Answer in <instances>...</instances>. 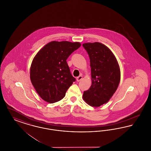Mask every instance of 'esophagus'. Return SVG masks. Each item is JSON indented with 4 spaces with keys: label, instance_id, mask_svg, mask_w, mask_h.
I'll use <instances>...</instances> for the list:
<instances>
[{
    "label": "esophagus",
    "instance_id": "1",
    "mask_svg": "<svg viewBox=\"0 0 151 151\" xmlns=\"http://www.w3.org/2000/svg\"><path fill=\"white\" fill-rule=\"evenodd\" d=\"M82 79H83V76H78V77L76 78V81L79 82V81H80Z\"/></svg>",
    "mask_w": 151,
    "mask_h": 151
}]
</instances>
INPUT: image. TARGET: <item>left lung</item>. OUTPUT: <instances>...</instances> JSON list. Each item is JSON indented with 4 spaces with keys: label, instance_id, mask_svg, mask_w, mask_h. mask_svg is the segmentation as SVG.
<instances>
[{
    "label": "left lung",
    "instance_id": "left-lung-1",
    "mask_svg": "<svg viewBox=\"0 0 151 151\" xmlns=\"http://www.w3.org/2000/svg\"><path fill=\"white\" fill-rule=\"evenodd\" d=\"M90 58L92 85L84 92L83 100L90 106L99 107L107 103L121 80L120 67L115 55L100 42L83 44Z\"/></svg>",
    "mask_w": 151,
    "mask_h": 151
}]
</instances>
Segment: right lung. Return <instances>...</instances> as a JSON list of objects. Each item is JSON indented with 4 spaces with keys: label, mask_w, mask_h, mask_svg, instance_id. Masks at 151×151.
Returning <instances> with one entry per match:
<instances>
[{
    "label": "right lung",
    "mask_w": 151,
    "mask_h": 151,
    "mask_svg": "<svg viewBox=\"0 0 151 151\" xmlns=\"http://www.w3.org/2000/svg\"><path fill=\"white\" fill-rule=\"evenodd\" d=\"M80 46L78 42L53 41L37 53L30 65V79L42 100L52 104L64 98L75 81L66 60Z\"/></svg>",
    "instance_id": "add662e5"
}]
</instances>
